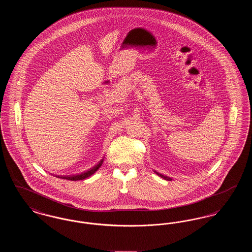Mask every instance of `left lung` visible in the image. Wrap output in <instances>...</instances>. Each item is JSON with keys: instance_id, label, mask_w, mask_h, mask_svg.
Segmentation results:
<instances>
[{"instance_id": "1", "label": "left lung", "mask_w": 252, "mask_h": 252, "mask_svg": "<svg viewBox=\"0 0 252 252\" xmlns=\"http://www.w3.org/2000/svg\"><path fill=\"white\" fill-rule=\"evenodd\" d=\"M155 173H156L157 175L158 176V177H160V178H162L163 180H171L172 179L171 178H169V177H167V176H164V175H161V174H159V173H158V172H156L155 171Z\"/></svg>"}]
</instances>
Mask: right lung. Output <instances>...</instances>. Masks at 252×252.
<instances>
[{"label": "right lung", "instance_id": "obj_1", "mask_svg": "<svg viewBox=\"0 0 252 252\" xmlns=\"http://www.w3.org/2000/svg\"><path fill=\"white\" fill-rule=\"evenodd\" d=\"M102 163H103V160H101L100 162H99V164H97L95 165L94 167L92 168V169H90L89 171H87V172H84V173H81V174H78V175H74V176H68V177H64L63 179H65V180H83L85 179H87V178H89V177H91L92 175H94V173H95L96 171L100 168V166L102 165Z\"/></svg>", "mask_w": 252, "mask_h": 252}]
</instances>
